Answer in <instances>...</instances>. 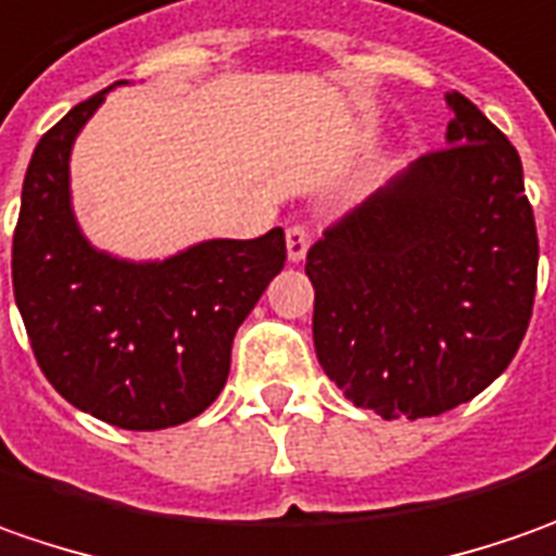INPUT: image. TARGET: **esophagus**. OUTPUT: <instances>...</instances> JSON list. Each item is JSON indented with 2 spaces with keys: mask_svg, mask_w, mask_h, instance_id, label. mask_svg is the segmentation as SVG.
I'll return each instance as SVG.
<instances>
[{
  "mask_svg": "<svg viewBox=\"0 0 556 556\" xmlns=\"http://www.w3.org/2000/svg\"><path fill=\"white\" fill-rule=\"evenodd\" d=\"M307 245H311V230L304 224H292L286 230V252H289V261H304L307 255Z\"/></svg>",
  "mask_w": 556,
  "mask_h": 556,
  "instance_id": "34e87169",
  "label": "esophagus"
}]
</instances>
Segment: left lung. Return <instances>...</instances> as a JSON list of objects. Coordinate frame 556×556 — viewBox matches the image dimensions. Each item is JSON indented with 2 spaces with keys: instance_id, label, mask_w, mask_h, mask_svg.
Masks as SVG:
<instances>
[{
  "instance_id": "8db88e82",
  "label": "left lung",
  "mask_w": 556,
  "mask_h": 556,
  "mask_svg": "<svg viewBox=\"0 0 556 556\" xmlns=\"http://www.w3.org/2000/svg\"><path fill=\"white\" fill-rule=\"evenodd\" d=\"M443 150L323 230L307 252L314 348L344 396L428 418L505 372L527 336L539 233L520 153L450 91Z\"/></svg>"
}]
</instances>
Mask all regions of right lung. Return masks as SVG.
<instances>
[{"label": "right lung", "instance_id": "1", "mask_svg": "<svg viewBox=\"0 0 556 556\" xmlns=\"http://www.w3.org/2000/svg\"><path fill=\"white\" fill-rule=\"evenodd\" d=\"M106 91L73 106L33 150L11 282L54 391L106 425L163 431L224 391L233 336L282 270L286 233L208 240L150 264L98 252L70 208V150Z\"/></svg>", "mask_w": 556, "mask_h": 556}]
</instances>
